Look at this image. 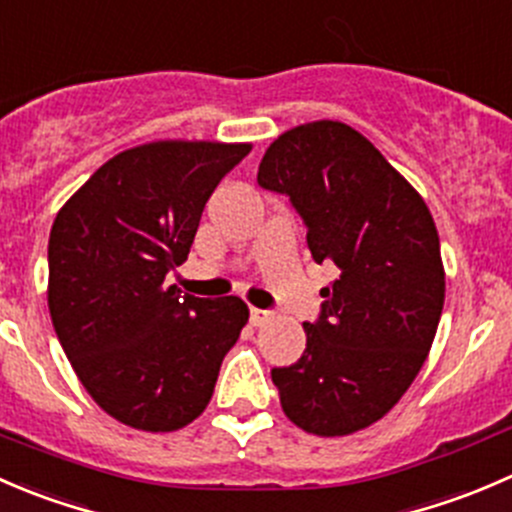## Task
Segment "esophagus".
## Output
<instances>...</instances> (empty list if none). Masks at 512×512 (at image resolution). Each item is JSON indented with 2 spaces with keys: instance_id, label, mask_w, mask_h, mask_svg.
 <instances>
[{
  "instance_id": "1",
  "label": "esophagus",
  "mask_w": 512,
  "mask_h": 512,
  "mask_svg": "<svg viewBox=\"0 0 512 512\" xmlns=\"http://www.w3.org/2000/svg\"><path fill=\"white\" fill-rule=\"evenodd\" d=\"M251 323L254 326H261V323H266L268 318H271V311H263V308H251Z\"/></svg>"
}]
</instances>
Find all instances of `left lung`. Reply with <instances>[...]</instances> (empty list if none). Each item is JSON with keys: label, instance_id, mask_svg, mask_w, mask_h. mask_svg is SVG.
<instances>
[{"label": "left lung", "instance_id": "obj_1", "mask_svg": "<svg viewBox=\"0 0 512 512\" xmlns=\"http://www.w3.org/2000/svg\"><path fill=\"white\" fill-rule=\"evenodd\" d=\"M258 186L288 196L313 261L338 266L318 318L303 323V356L271 368L281 408L308 433H356L401 401L435 338L445 273L433 216L381 151L341 121L278 136Z\"/></svg>", "mask_w": 512, "mask_h": 512}]
</instances>
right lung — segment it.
Segmentation results:
<instances>
[{
	"instance_id": "add662e5",
	"label": "right lung",
	"mask_w": 512,
	"mask_h": 512,
	"mask_svg": "<svg viewBox=\"0 0 512 512\" xmlns=\"http://www.w3.org/2000/svg\"><path fill=\"white\" fill-rule=\"evenodd\" d=\"M251 144L154 141L121 151L62 206L49 234V313L89 396L116 421L164 433L204 413L249 306L181 296L219 181Z\"/></svg>"
}]
</instances>
